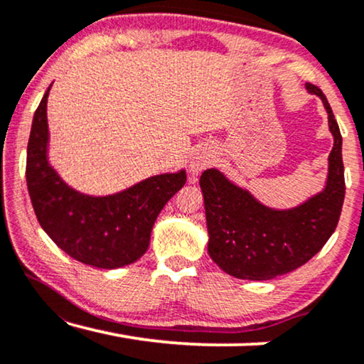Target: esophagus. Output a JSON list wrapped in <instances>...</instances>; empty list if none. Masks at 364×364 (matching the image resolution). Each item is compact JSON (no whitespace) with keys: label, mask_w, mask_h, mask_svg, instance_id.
Listing matches in <instances>:
<instances>
[{"label":"esophagus","mask_w":364,"mask_h":364,"mask_svg":"<svg viewBox=\"0 0 364 364\" xmlns=\"http://www.w3.org/2000/svg\"><path fill=\"white\" fill-rule=\"evenodd\" d=\"M213 162V156L208 152H203V151H198L196 156L192 157V162H191V176H192V181H196V177L198 176V172H202L203 168H207L210 164Z\"/></svg>","instance_id":"1"}]
</instances>
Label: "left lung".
<instances>
[{
	"instance_id": "1",
	"label": "left lung",
	"mask_w": 364,
	"mask_h": 364,
	"mask_svg": "<svg viewBox=\"0 0 364 364\" xmlns=\"http://www.w3.org/2000/svg\"><path fill=\"white\" fill-rule=\"evenodd\" d=\"M306 89L321 97L335 137L325 191L290 210H273L257 202L223 173L208 168L200 177L208 228V253L228 275L243 280H272L305 265L335 232L345 200L341 132L320 87Z\"/></svg>"
}]
</instances>
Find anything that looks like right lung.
<instances>
[{"label":"right lung","instance_id":"1","mask_svg":"<svg viewBox=\"0 0 364 364\" xmlns=\"http://www.w3.org/2000/svg\"><path fill=\"white\" fill-rule=\"evenodd\" d=\"M48 87L34 112L28 141L26 183L43 230L74 260L97 268H119L149 248L154 222L187 181L186 171L162 173L107 197L73 191L49 166Z\"/></svg>","mask_w":364,"mask_h":364}]
</instances>
